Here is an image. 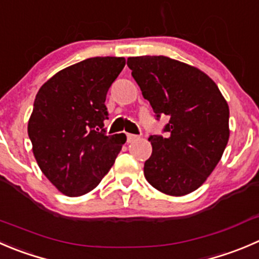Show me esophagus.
Returning <instances> with one entry per match:
<instances>
[{"mask_svg": "<svg viewBox=\"0 0 259 259\" xmlns=\"http://www.w3.org/2000/svg\"><path fill=\"white\" fill-rule=\"evenodd\" d=\"M126 139H127V143H132V142H134V140L139 139V137H138V135H134V134H126Z\"/></svg>", "mask_w": 259, "mask_h": 259, "instance_id": "34e87169", "label": "esophagus"}]
</instances>
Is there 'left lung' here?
<instances>
[{
    "label": "left lung",
    "instance_id": "obj_1",
    "mask_svg": "<svg viewBox=\"0 0 259 259\" xmlns=\"http://www.w3.org/2000/svg\"><path fill=\"white\" fill-rule=\"evenodd\" d=\"M133 78L155 114L167 115L165 135H150L148 182L170 196L197 190L219 163L229 140V107L200 69L163 55L127 58Z\"/></svg>",
    "mask_w": 259,
    "mask_h": 259
}]
</instances>
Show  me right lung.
Instances as JSON below:
<instances>
[{
  "label": "right lung",
  "instance_id": "obj_1",
  "mask_svg": "<svg viewBox=\"0 0 259 259\" xmlns=\"http://www.w3.org/2000/svg\"><path fill=\"white\" fill-rule=\"evenodd\" d=\"M125 58L95 57L58 72L40 87L27 133L35 159L48 180L67 196L94 190L105 177L125 134L107 135L105 105Z\"/></svg>",
  "mask_w": 259,
  "mask_h": 259
}]
</instances>
